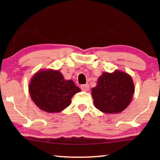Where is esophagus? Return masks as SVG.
<instances>
[{"mask_svg": "<svg viewBox=\"0 0 160 160\" xmlns=\"http://www.w3.org/2000/svg\"><path fill=\"white\" fill-rule=\"evenodd\" d=\"M81 89L83 91H88L89 89H90V86H89L88 84H85V85H81Z\"/></svg>", "mask_w": 160, "mask_h": 160, "instance_id": "esophagus-1", "label": "esophagus"}]
</instances>
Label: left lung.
<instances>
[{
  "mask_svg": "<svg viewBox=\"0 0 160 160\" xmlns=\"http://www.w3.org/2000/svg\"><path fill=\"white\" fill-rule=\"evenodd\" d=\"M134 83L127 72L116 70L103 72L97 86L92 88V97L97 109L106 113H118L131 103L134 93Z\"/></svg>",
  "mask_w": 160,
  "mask_h": 160,
  "instance_id": "8db88e82",
  "label": "left lung"
}]
</instances>
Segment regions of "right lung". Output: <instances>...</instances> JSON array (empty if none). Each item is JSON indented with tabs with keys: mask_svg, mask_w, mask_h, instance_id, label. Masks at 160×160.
Segmentation results:
<instances>
[{
	"mask_svg": "<svg viewBox=\"0 0 160 160\" xmlns=\"http://www.w3.org/2000/svg\"><path fill=\"white\" fill-rule=\"evenodd\" d=\"M81 90L71 80H66L59 70H40L31 78L29 92L34 104L48 113H58L71 103Z\"/></svg>",
	"mask_w": 160,
	"mask_h": 160,
	"instance_id": "right-lung-1",
	"label": "right lung"
}]
</instances>
